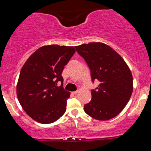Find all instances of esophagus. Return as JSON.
<instances>
[{"instance_id": "obj_1", "label": "esophagus", "mask_w": 151, "mask_h": 151, "mask_svg": "<svg viewBox=\"0 0 151 151\" xmlns=\"http://www.w3.org/2000/svg\"><path fill=\"white\" fill-rule=\"evenodd\" d=\"M72 94H74V95H76V94H77V93H78V91H73V92H72Z\"/></svg>"}]
</instances>
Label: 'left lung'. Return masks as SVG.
Masks as SVG:
<instances>
[{
    "label": "left lung",
    "instance_id": "obj_1",
    "mask_svg": "<svg viewBox=\"0 0 151 151\" xmlns=\"http://www.w3.org/2000/svg\"><path fill=\"white\" fill-rule=\"evenodd\" d=\"M75 48L89 66L92 82H100L98 87L91 90V100L84 105V111L100 121L116 116L133 92L129 67L115 50L102 42L82 44Z\"/></svg>",
    "mask_w": 151,
    "mask_h": 151
}]
</instances>
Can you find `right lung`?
I'll list each match as a JSON object with an SVG mask.
<instances>
[{"instance_id": "right-lung-1", "label": "right lung", "mask_w": 151, "mask_h": 151, "mask_svg": "<svg viewBox=\"0 0 151 151\" xmlns=\"http://www.w3.org/2000/svg\"><path fill=\"white\" fill-rule=\"evenodd\" d=\"M74 47L42 46L27 60L20 71L17 96L33 120L51 124L65 113L70 93L62 86V71L75 52ZM59 81L61 86H57Z\"/></svg>"}]
</instances>
